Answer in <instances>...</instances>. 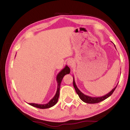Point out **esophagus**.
I'll use <instances>...</instances> for the list:
<instances>
[{"mask_svg":"<svg viewBox=\"0 0 130 130\" xmlns=\"http://www.w3.org/2000/svg\"><path fill=\"white\" fill-rule=\"evenodd\" d=\"M74 62L73 60H72V59H70V60H68L67 62L68 65L70 67H73V66L74 65Z\"/></svg>","mask_w":130,"mask_h":130,"instance_id":"obj_1","label":"esophagus"}]
</instances>
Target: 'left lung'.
I'll return each instance as SVG.
<instances>
[{"label":"left lung","mask_w":130,"mask_h":130,"mask_svg":"<svg viewBox=\"0 0 130 130\" xmlns=\"http://www.w3.org/2000/svg\"><path fill=\"white\" fill-rule=\"evenodd\" d=\"M73 86H74V89H75V90H76V93L78 94L79 98H80V99L82 101H83L84 102H85L86 103H89V104H94V103H98L99 102H102V101H103V100H105L108 98H109V97L113 93L114 91H115L116 87H117V85H116V86L112 90H111V91H110L109 93H108L107 94H105V95L103 96L102 97H96V98H94V97H91V96L85 95V94L82 93V92H81L80 90L78 89L77 87V85L75 83V81H74V77H73Z\"/></svg>","instance_id":"1"}]
</instances>
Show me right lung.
Wrapping results in <instances>:
<instances>
[{
    "instance_id": "right-lung-1",
    "label": "right lung",
    "mask_w": 130,
    "mask_h": 130,
    "mask_svg": "<svg viewBox=\"0 0 130 130\" xmlns=\"http://www.w3.org/2000/svg\"><path fill=\"white\" fill-rule=\"evenodd\" d=\"M70 72V68L68 67L67 65L65 66V67L62 69L61 71L59 72L58 74H57L56 80L57 82V89L56 93L55 94V96L53 97V98L50 100L49 103H46L45 104H36V103H28V104L31 105L32 107L38 108L41 109H46V108H49L52 107L56 104L58 102L59 96H60V85L61 81L63 77L67 74H69Z\"/></svg>"
}]
</instances>
